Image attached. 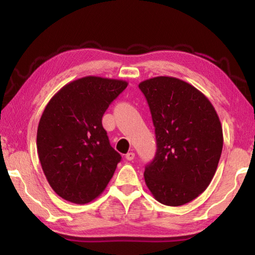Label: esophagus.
I'll list each match as a JSON object with an SVG mask.
<instances>
[{"instance_id":"34e87169","label":"esophagus","mask_w":255,"mask_h":255,"mask_svg":"<svg viewBox=\"0 0 255 255\" xmlns=\"http://www.w3.org/2000/svg\"><path fill=\"white\" fill-rule=\"evenodd\" d=\"M125 157H126L127 161H132V159L135 158V153L129 152V153H127V154H126V156H125Z\"/></svg>"}]
</instances>
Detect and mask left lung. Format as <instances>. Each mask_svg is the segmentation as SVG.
<instances>
[{
  "label": "left lung",
  "mask_w": 255,
  "mask_h": 255,
  "mask_svg": "<svg viewBox=\"0 0 255 255\" xmlns=\"http://www.w3.org/2000/svg\"><path fill=\"white\" fill-rule=\"evenodd\" d=\"M138 86L149 106L157 145L145 167V183L163 205L188 204L205 191L217 170L221 120L204 93L176 77H153Z\"/></svg>",
  "instance_id": "obj_1"
}]
</instances>
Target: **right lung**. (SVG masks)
Wrapping results in <instances>:
<instances>
[{
	"instance_id": "obj_1",
	"label": "right lung",
	"mask_w": 255,
	"mask_h": 255,
	"mask_svg": "<svg viewBox=\"0 0 255 255\" xmlns=\"http://www.w3.org/2000/svg\"><path fill=\"white\" fill-rule=\"evenodd\" d=\"M127 85L85 76L64 85L46 106L37 130L38 156L63 199L88 204L107 188L122 156L111 147L102 116Z\"/></svg>"
}]
</instances>
